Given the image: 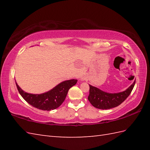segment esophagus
<instances>
[{
    "label": "esophagus",
    "mask_w": 150,
    "mask_h": 150,
    "mask_svg": "<svg viewBox=\"0 0 150 150\" xmlns=\"http://www.w3.org/2000/svg\"><path fill=\"white\" fill-rule=\"evenodd\" d=\"M85 80H86V77H83L81 78V81H85Z\"/></svg>",
    "instance_id": "1"
}]
</instances>
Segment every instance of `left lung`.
<instances>
[{"instance_id":"left-lung-1","label":"left lung","mask_w":150,"mask_h":150,"mask_svg":"<svg viewBox=\"0 0 150 150\" xmlns=\"http://www.w3.org/2000/svg\"><path fill=\"white\" fill-rule=\"evenodd\" d=\"M135 81L125 91L119 93H108L99 88L90 84V94L88 100L95 108L101 110H108L115 108L122 103L131 93L134 87Z\"/></svg>"}]
</instances>
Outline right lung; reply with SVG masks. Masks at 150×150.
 <instances>
[{
  "instance_id": "1",
  "label": "right lung",
  "mask_w": 150,
  "mask_h": 150,
  "mask_svg": "<svg viewBox=\"0 0 150 150\" xmlns=\"http://www.w3.org/2000/svg\"><path fill=\"white\" fill-rule=\"evenodd\" d=\"M77 82L76 79L63 81L51 90L41 94L26 93L18 86L17 82L16 86L19 93L28 104L39 110L50 111L59 108L62 104L69 88Z\"/></svg>"
}]
</instances>
